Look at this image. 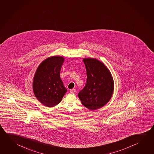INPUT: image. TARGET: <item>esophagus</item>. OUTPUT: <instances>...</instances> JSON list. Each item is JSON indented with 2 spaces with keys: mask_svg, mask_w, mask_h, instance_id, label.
<instances>
[{
  "mask_svg": "<svg viewBox=\"0 0 154 154\" xmlns=\"http://www.w3.org/2000/svg\"><path fill=\"white\" fill-rule=\"evenodd\" d=\"M71 93H72V94H74V93H76V90L75 89H71L70 90Z\"/></svg>",
  "mask_w": 154,
  "mask_h": 154,
  "instance_id": "obj_1",
  "label": "esophagus"
}]
</instances>
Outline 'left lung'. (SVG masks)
<instances>
[{
    "label": "left lung",
    "mask_w": 154,
    "mask_h": 154,
    "mask_svg": "<svg viewBox=\"0 0 154 154\" xmlns=\"http://www.w3.org/2000/svg\"><path fill=\"white\" fill-rule=\"evenodd\" d=\"M87 75L86 85L79 92L81 103L90 110L102 108L110 100L113 82L104 64L94 58L84 59Z\"/></svg>",
    "instance_id": "8db88e82"
}]
</instances>
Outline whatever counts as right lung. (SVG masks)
<instances>
[{"label": "right lung", "mask_w": 154, "mask_h": 154, "mask_svg": "<svg viewBox=\"0 0 154 154\" xmlns=\"http://www.w3.org/2000/svg\"><path fill=\"white\" fill-rule=\"evenodd\" d=\"M64 58L49 57L41 63L35 72L33 90L35 97L44 105L53 107L60 103L67 89L60 77Z\"/></svg>", "instance_id": "right-lung-1"}]
</instances>
